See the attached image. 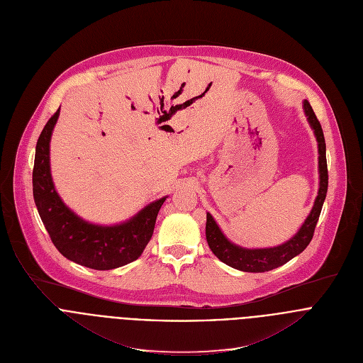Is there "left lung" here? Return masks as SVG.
Returning a JSON list of instances; mask_svg holds the SVG:
<instances>
[{
  "mask_svg": "<svg viewBox=\"0 0 363 363\" xmlns=\"http://www.w3.org/2000/svg\"><path fill=\"white\" fill-rule=\"evenodd\" d=\"M303 112L308 119V124L313 131V135L318 143V174H320V188L318 196L313 201V206L299 228V230L286 242L270 247V248H244L240 245L233 244L232 240L226 238L219 225L216 223L214 217L207 213L206 222V239L211 252L219 258L222 262L228 264L229 267L247 272V273H264L273 269L280 267V265L291 261L296 255H299L311 242L315 230L318 217L321 214V208L327 196L328 188V171H327V157H325V140L321 128L320 121L313 113L309 102L303 101Z\"/></svg>",
  "mask_w": 363,
  "mask_h": 363,
  "instance_id": "1",
  "label": "left lung"
}]
</instances>
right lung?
I'll use <instances>...</instances> for the list:
<instances>
[{
    "label": "right lung",
    "instance_id": "right-lung-1",
    "mask_svg": "<svg viewBox=\"0 0 363 363\" xmlns=\"http://www.w3.org/2000/svg\"><path fill=\"white\" fill-rule=\"evenodd\" d=\"M58 111L43 127L35 155L33 199L57 250L69 261L93 270H112L137 259L153 235L157 213L167 196L143 207L116 225L87 222L60 197L51 175V137Z\"/></svg>",
    "mask_w": 363,
    "mask_h": 363
}]
</instances>
